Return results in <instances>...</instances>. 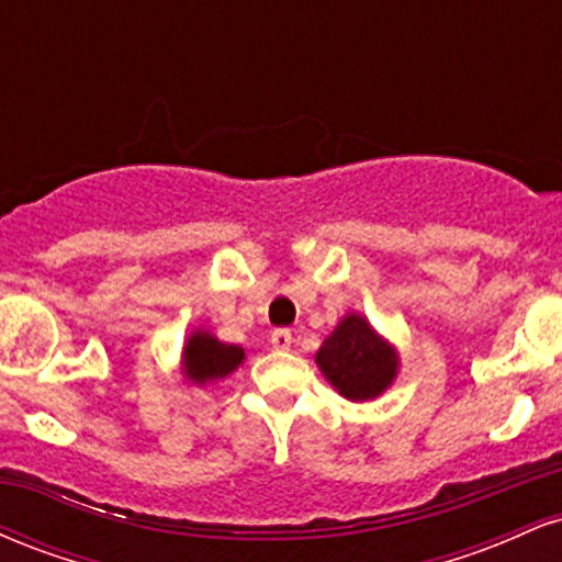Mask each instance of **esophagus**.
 <instances>
[{
	"instance_id": "esophagus-1",
	"label": "esophagus",
	"mask_w": 562,
	"mask_h": 562,
	"mask_svg": "<svg viewBox=\"0 0 562 562\" xmlns=\"http://www.w3.org/2000/svg\"><path fill=\"white\" fill-rule=\"evenodd\" d=\"M290 344H293V333L285 330V327H280V330L272 333V346L280 348V351H288Z\"/></svg>"
}]
</instances>
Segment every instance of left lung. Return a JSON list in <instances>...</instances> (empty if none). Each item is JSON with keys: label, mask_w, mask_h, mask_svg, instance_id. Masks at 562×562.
I'll return each mask as SVG.
<instances>
[{"label": "left lung", "mask_w": 562, "mask_h": 562, "mask_svg": "<svg viewBox=\"0 0 562 562\" xmlns=\"http://www.w3.org/2000/svg\"><path fill=\"white\" fill-rule=\"evenodd\" d=\"M317 364L348 402H370L396 378L398 353L362 314H346L317 351Z\"/></svg>", "instance_id": "1"}]
</instances>
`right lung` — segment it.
Here are the masks:
<instances>
[{"label": "right lung", "mask_w": 562, "mask_h": 562, "mask_svg": "<svg viewBox=\"0 0 562 562\" xmlns=\"http://www.w3.org/2000/svg\"><path fill=\"white\" fill-rule=\"evenodd\" d=\"M245 351L240 346L222 344L211 333L195 330L187 338L182 353V375L195 385L224 380L243 364Z\"/></svg>", "instance_id": "1"}]
</instances>
